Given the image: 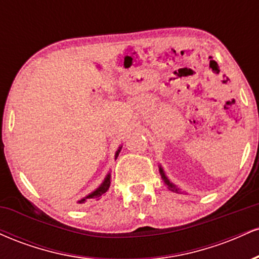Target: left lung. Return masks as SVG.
I'll list each match as a JSON object with an SVG mask.
<instances>
[{
	"instance_id": "obj_1",
	"label": "left lung",
	"mask_w": 259,
	"mask_h": 259,
	"mask_svg": "<svg viewBox=\"0 0 259 259\" xmlns=\"http://www.w3.org/2000/svg\"><path fill=\"white\" fill-rule=\"evenodd\" d=\"M159 174H160V177H162L163 181H164V184L168 186V189L170 190V191L177 192V194H183V191H181L179 187L175 185L174 183H171L170 179H169V178L167 177V174H165L164 169L162 168V165H160V164H159Z\"/></svg>"
}]
</instances>
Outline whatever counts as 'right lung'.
<instances>
[{
  "label": "right lung",
  "instance_id": "1",
  "mask_svg": "<svg viewBox=\"0 0 259 259\" xmlns=\"http://www.w3.org/2000/svg\"><path fill=\"white\" fill-rule=\"evenodd\" d=\"M121 147H123V146H119V147H118V150L115 151L114 159H117V157L119 156ZM109 186H111V171H108V174L106 175V178H105V179H103L102 183H101V185L97 187V189H95L94 191L90 192V194H89V195H86L85 197L80 198V200L76 202V203L84 204V203H86V202H89V201H92V200H96L97 201V200H100L101 196L105 194L107 190L109 189Z\"/></svg>",
  "mask_w": 259,
  "mask_h": 259
}]
</instances>
